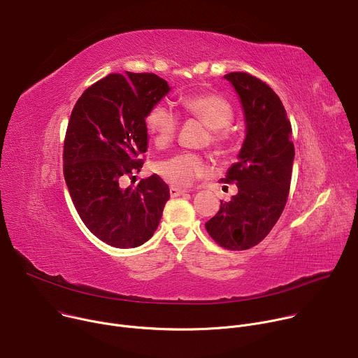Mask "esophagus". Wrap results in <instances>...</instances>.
I'll list each match as a JSON object with an SVG mask.
<instances>
[{"label":"esophagus","mask_w":358,"mask_h":358,"mask_svg":"<svg viewBox=\"0 0 358 358\" xmlns=\"http://www.w3.org/2000/svg\"><path fill=\"white\" fill-rule=\"evenodd\" d=\"M185 192H187L185 189H180V188H176V187L170 188V195L171 196H180V195H184Z\"/></svg>","instance_id":"obj_1"}]
</instances>
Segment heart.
Segmentation results:
<instances>
[{"label":"heart","instance_id":"b5f03b06","mask_svg":"<svg viewBox=\"0 0 358 358\" xmlns=\"http://www.w3.org/2000/svg\"><path fill=\"white\" fill-rule=\"evenodd\" d=\"M181 105L188 116L201 120L210 127V143L215 148L225 147L229 140L227 127L234 120V108L225 97L214 93H196L182 97ZM177 127V113L163 101L152 106L145 116L147 133L159 148H164L173 141ZM156 171L166 182L177 188H184L206 176L208 166L201 156L187 151L162 160L156 166Z\"/></svg>","mask_w":358,"mask_h":358}]
</instances>
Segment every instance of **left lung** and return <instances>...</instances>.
Returning a JSON list of instances; mask_svg holds the SVG:
<instances>
[{
    "mask_svg": "<svg viewBox=\"0 0 358 358\" xmlns=\"http://www.w3.org/2000/svg\"><path fill=\"white\" fill-rule=\"evenodd\" d=\"M239 96L245 115V140L224 182H235L238 194L221 201L206 228L225 249L245 250L258 245L275 227L286 206L294 145L282 100L261 79L245 72L224 76Z\"/></svg>",
    "mask_w": 358,
    "mask_h": 358,
    "instance_id": "1",
    "label": "left lung"
}]
</instances>
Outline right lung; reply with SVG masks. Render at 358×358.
<instances>
[{"mask_svg":"<svg viewBox=\"0 0 358 358\" xmlns=\"http://www.w3.org/2000/svg\"><path fill=\"white\" fill-rule=\"evenodd\" d=\"M155 73H110L89 86L72 110L65 145L64 177L73 206L100 241L136 248L157 229L169 185L157 176L122 187L143 167L145 116L170 92ZM136 177V176H134Z\"/></svg>","mask_w":358,"mask_h":358,"instance_id":"right-lung-1","label":"right lung"}]
</instances>
